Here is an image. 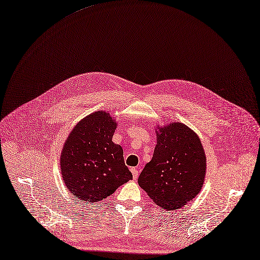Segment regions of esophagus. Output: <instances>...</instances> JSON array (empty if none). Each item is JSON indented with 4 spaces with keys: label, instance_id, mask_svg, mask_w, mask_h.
Instances as JSON below:
<instances>
[{
    "label": "esophagus",
    "instance_id": "esophagus-1",
    "mask_svg": "<svg viewBox=\"0 0 260 260\" xmlns=\"http://www.w3.org/2000/svg\"><path fill=\"white\" fill-rule=\"evenodd\" d=\"M131 173H133V178L136 179L138 177V171L135 169V168H132L131 169Z\"/></svg>",
    "mask_w": 260,
    "mask_h": 260
}]
</instances>
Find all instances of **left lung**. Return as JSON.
Segmentation results:
<instances>
[{"instance_id":"8db88e82","label":"left lung","mask_w":260,"mask_h":260,"mask_svg":"<svg viewBox=\"0 0 260 260\" xmlns=\"http://www.w3.org/2000/svg\"><path fill=\"white\" fill-rule=\"evenodd\" d=\"M205 174L206 155L200 138L184 124L173 123L159 129L152 159L138 183L156 205L175 210L200 192Z\"/></svg>"}]
</instances>
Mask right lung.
Instances as JSON below:
<instances>
[{
	"label": "right lung",
	"instance_id": "right-lung-1",
	"mask_svg": "<svg viewBox=\"0 0 260 260\" xmlns=\"http://www.w3.org/2000/svg\"><path fill=\"white\" fill-rule=\"evenodd\" d=\"M116 122L98 111L83 119L64 143L60 170L68 188L81 201L95 203L132 179L123 149L112 141Z\"/></svg>",
	"mask_w": 260,
	"mask_h": 260
}]
</instances>
